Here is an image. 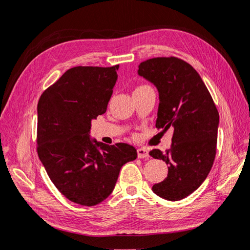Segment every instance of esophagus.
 I'll return each instance as SVG.
<instances>
[{
	"instance_id": "34e87169",
	"label": "esophagus",
	"mask_w": 250,
	"mask_h": 250,
	"mask_svg": "<svg viewBox=\"0 0 250 250\" xmlns=\"http://www.w3.org/2000/svg\"><path fill=\"white\" fill-rule=\"evenodd\" d=\"M137 156H138V158H147L149 156L148 150H147L146 148H138L137 149Z\"/></svg>"
}]
</instances>
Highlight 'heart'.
<instances>
[{"mask_svg": "<svg viewBox=\"0 0 250 250\" xmlns=\"http://www.w3.org/2000/svg\"><path fill=\"white\" fill-rule=\"evenodd\" d=\"M147 85H138V86L135 88V91H136V89H141V88H144V87H146Z\"/></svg>", "mask_w": 250, "mask_h": 250, "instance_id": "heart-1", "label": "heart"}]
</instances>
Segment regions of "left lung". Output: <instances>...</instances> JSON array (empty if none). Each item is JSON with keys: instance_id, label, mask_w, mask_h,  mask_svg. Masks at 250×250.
<instances>
[{"instance_id": "1", "label": "left lung", "mask_w": 250, "mask_h": 250, "mask_svg": "<svg viewBox=\"0 0 250 250\" xmlns=\"http://www.w3.org/2000/svg\"><path fill=\"white\" fill-rule=\"evenodd\" d=\"M138 74L159 93L157 129L174 128L169 149L149 155L168 164V175L152 189L166 200H181L197 189L212 167L219 114L202 77L178 57H154L138 66Z\"/></svg>"}]
</instances>
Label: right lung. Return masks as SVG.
I'll return each instance as SVG.
<instances>
[{
    "label": "right lung",
    "instance_id": "right-lung-1",
    "mask_svg": "<svg viewBox=\"0 0 250 250\" xmlns=\"http://www.w3.org/2000/svg\"><path fill=\"white\" fill-rule=\"evenodd\" d=\"M118 67H72L40 97L38 155L60 193L79 205L107 198L122 166L137 157L126 143L89 140L91 121L107 109Z\"/></svg>",
    "mask_w": 250,
    "mask_h": 250
}]
</instances>
